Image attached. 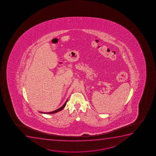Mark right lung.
<instances>
[{
    "label": "right lung",
    "mask_w": 156,
    "mask_h": 156,
    "mask_svg": "<svg viewBox=\"0 0 156 156\" xmlns=\"http://www.w3.org/2000/svg\"><path fill=\"white\" fill-rule=\"evenodd\" d=\"M67 100H66V102H65V103L64 104V105H63L62 106H61L60 108H58L57 110H55V111H52V112H45H45H40L43 114H54L57 113V112H59V111H61V110H62L63 108H64L65 106H66V103L67 102Z\"/></svg>",
    "instance_id": "add662e5"
}]
</instances>
